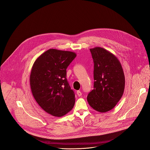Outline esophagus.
Segmentation results:
<instances>
[{"instance_id": "1", "label": "esophagus", "mask_w": 150, "mask_h": 150, "mask_svg": "<svg viewBox=\"0 0 150 150\" xmlns=\"http://www.w3.org/2000/svg\"><path fill=\"white\" fill-rule=\"evenodd\" d=\"M76 94H77L78 96H79V97H81L82 96V93L80 91H77Z\"/></svg>"}]
</instances>
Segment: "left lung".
<instances>
[{"instance_id":"8db88e82","label":"left lung","mask_w":150,"mask_h":150,"mask_svg":"<svg viewBox=\"0 0 150 150\" xmlns=\"http://www.w3.org/2000/svg\"><path fill=\"white\" fill-rule=\"evenodd\" d=\"M94 61V89L88 94V104L95 110L104 113L113 109L124 92L125 79L121 63L107 50L90 49Z\"/></svg>"}]
</instances>
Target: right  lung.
<instances>
[{
	"label": "right lung",
	"instance_id": "add662e5",
	"mask_svg": "<svg viewBox=\"0 0 150 150\" xmlns=\"http://www.w3.org/2000/svg\"><path fill=\"white\" fill-rule=\"evenodd\" d=\"M75 53L50 49L34 62L30 77L31 92L41 108L47 113L62 117L75 104V94L67 79V69Z\"/></svg>",
	"mask_w": 150,
	"mask_h": 150
}]
</instances>
